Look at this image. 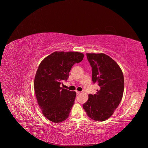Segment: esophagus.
<instances>
[{
    "instance_id": "34e87169",
    "label": "esophagus",
    "mask_w": 148,
    "mask_h": 148,
    "mask_svg": "<svg viewBox=\"0 0 148 148\" xmlns=\"http://www.w3.org/2000/svg\"><path fill=\"white\" fill-rule=\"evenodd\" d=\"M76 93H77V95H79L80 94V92L78 91H76Z\"/></svg>"
}]
</instances>
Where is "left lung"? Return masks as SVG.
Masks as SVG:
<instances>
[{"mask_svg": "<svg viewBox=\"0 0 148 148\" xmlns=\"http://www.w3.org/2000/svg\"><path fill=\"white\" fill-rule=\"evenodd\" d=\"M92 67V80L99 90L88 95V99L83 104L88 116L96 121L108 119L122 98L124 90L123 73L117 63L103 53H87Z\"/></svg>", "mask_w": 148, "mask_h": 148, "instance_id": "left-lung-1", "label": "left lung"}]
</instances>
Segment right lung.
I'll return each instance as SVG.
<instances>
[{"instance_id": "1", "label": "right lung", "mask_w": 148, "mask_h": 148, "mask_svg": "<svg viewBox=\"0 0 148 148\" xmlns=\"http://www.w3.org/2000/svg\"><path fill=\"white\" fill-rule=\"evenodd\" d=\"M84 56L77 51H55L40 62L34 89L42 114L51 122L59 123L69 116L76 92L61 87L60 84L67 80L72 66L81 62Z\"/></svg>"}]
</instances>
